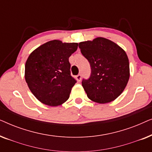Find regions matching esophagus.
Wrapping results in <instances>:
<instances>
[{
  "mask_svg": "<svg viewBox=\"0 0 152 152\" xmlns=\"http://www.w3.org/2000/svg\"><path fill=\"white\" fill-rule=\"evenodd\" d=\"M76 80H77V81L78 82H80L81 80H82V75H81L80 74L77 75L76 76Z\"/></svg>",
  "mask_w": 152,
  "mask_h": 152,
  "instance_id": "esophagus-1",
  "label": "esophagus"
}]
</instances>
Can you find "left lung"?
Wrapping results in <instances>:
<instances>
[{
	"label": "left lung",
	"instance_id": "left-lung-1",
	"mask_svg": "<svg viewBox=\"0 0 152 152\" xmlns=\"http://www.w3.org/2000/svg\"><path fill=\"white\" fill-rule=\"evenodd\" d=\"M79 48L91 68L90 78L82 82L87 96L99 104L115 100L123 92L130 76L125 51L103 37L80 42Z\"/></svg>",
	"mask_w": 152,
	"mask_h": 152
}]
</instances>
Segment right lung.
Masks as SVG:
<instances>
[{
	"label": "right lung",
	"mask_w": 152,
	"mask_h": 152,
	"mask_svg": "<svg viewBox=\"0 0 152 152\" xmlns=\"http://www.w3.org/2000/svg\"><path fill=\"white\" fill-rule=\"evenodd\" d=\"M77 46V43L53 40L29 55L25 66V79L31 92L41 103L57 107L69 98L76 80L70 75L68 59Z\"/></svg>",
	"instance_id": "right-lung-1"
}]
</instances>
